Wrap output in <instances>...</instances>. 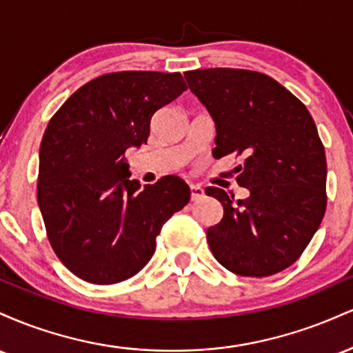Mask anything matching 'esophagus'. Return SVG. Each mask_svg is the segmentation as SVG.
<instances>
[{"label": "esophagus", "mask_w": 353, "mask_h": 353, "mask_svg": "<svg viewBox=\"0 0 353 353\" xmlns=\"http://www.w3.org/2000/svg\"><path fill=\"white\" fill-rule=\"evenodd\" d=\"M202 197H204V189H202L201 185H196V184L190 185V199L201 201Z\"/></svg>", "instance_id": "1"}]
</instances>
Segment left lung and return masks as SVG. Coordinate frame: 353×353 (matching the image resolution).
<instances>
[{
  "instance_id": "left-lung-1",
  "label": "left lung",
  "mask_w": 353,
  "mask_h": 353,
  "mask_svg": "<svg viewBox=\"0 0 353 353\" xmlns=\"http://www.w3.org/2000/svg\"><path fill=\"white\" fill-rule=\"evenodd\" d=\"M190 91L216 124L214 157L237 154L234 199L208 188L224 208L208 229L221 265L244 277H267L292 265L317 232L327 208L325 149L307 108L262 72L230 68L184 72Z\"/></svg>"
}]
</instances>
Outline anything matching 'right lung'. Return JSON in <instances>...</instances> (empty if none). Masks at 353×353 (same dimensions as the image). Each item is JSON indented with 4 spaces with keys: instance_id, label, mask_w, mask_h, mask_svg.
I'll list each match as a JSON object with an SVG mask.
<instances>
[{
    "instance_id": "1",
    "label": "right lung",
    "mask_w": 353,
    "mask_h": 353,
    "mask_svg": "<svg viewBox=\"0 0 353 353\" xmlns=\"http://www.w3.org/2000/svg\"><path fill=\"white\" fill-rule=\"evenodd\" d=\"M188 89L179 72L123 71L81 86L39 148L38 205L52 250L83 281L108 285L151 261L156 237L189 202L176 176L141 188L124 154L148 143L154 112Z\"/></svg>"
}]
</instances>
